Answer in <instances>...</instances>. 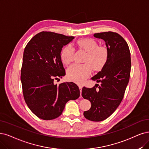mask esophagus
Instances as JSON below:
<instances>
[{
  "label": "esophagus",
  "instance_id": "obj_1",
  "mask_svg": "<svg viewBox=\"0 0 149 149\" xmlns=\"http://www.w3.org/2000/svg\"><path fill=\"white\" fill-rule=\"evenodd\" d=\"M79 86V89H80V95H81V91H82V88H83V86L80 85Z\"/></svg>",
  "mask_w": 149,
  "mask_h": 149
}]
</instances>
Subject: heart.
I'll list each match as a JSON object with an SVG mask.
<instances>
[{
	"label": "heart",
	"instance_id": "b5f03b06",
	"mask_svg": "<svg viewBox=\"0 0 149 149\" xmlns=\"http://www.w3.org/2000/svg\"><path fill=\"white\" fill-rule=\"evenodd\" d=\"M78 46L87 52L84 64H74L68 69L67 74L69 79L81 84L91 72V68L95 70H101L107 62L109 52L104 47H100L93 38H84L77 42ZM74 49L70 45L65 46L61 52V59L64 64H69L73 61Z\"/></svg>",
	"mask_w": 149,
	"mask_h": 149
}]
</instances>
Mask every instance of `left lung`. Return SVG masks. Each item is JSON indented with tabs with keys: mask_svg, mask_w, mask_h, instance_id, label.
<instances>
[{
	"mask_svg": "<svg viewBox=\"0 0 149 149\" xmlns=\"http://www.w3.org/2000/svg\"><path fill=\"white\" fill-rule=\"evenodd\" d=\"M94 37L104 40L109 52L106 64L91 79L101 84L91 88L84 87L81 95L91 104L84 117L93 122H101L115 112L122 102L129 82L131 54L128 43L116 32L97 33Z\"/></svg>",
	"mask_w": 149,
	"mask_h": 149,
	"instance_id": "obj_1",
	"label": "left lung"
}]
</instances>
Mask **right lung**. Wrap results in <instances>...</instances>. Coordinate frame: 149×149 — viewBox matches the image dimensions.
<instances>
[{"label":"right lung","mask_w":149,"mask_h":149,"mask_svg":"<svg viewBox=\"0 0 149 149\" xmlns=\"http://www.w3.org/2000/svg\"><path fill=\"white\" fill-rule=\"evenodd\" d=\"M74 37L43 31L33 37L26 46L21 70L25 102L37 117L45 120L62 114L65 104L80 96L73 82L57 85L54 79L65 75L61 52Z\"/></svg>","instance_id":"add662e5"}]
</instances>
